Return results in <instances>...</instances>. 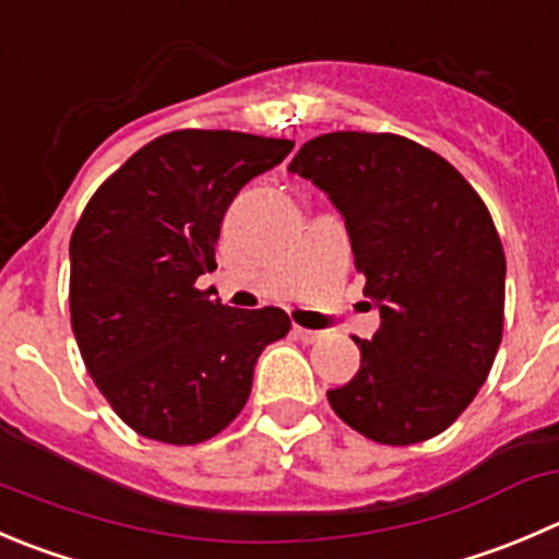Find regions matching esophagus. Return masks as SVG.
<instances>
[{
  "label": "esophagus",
  "instance_id": "esophagus-1",
  "mask_svg": "<svg viewBox=\"0 0 559 559\" xmlns=\"http://www.w3.org/2000/svg\"><path fill=\"white\" fill-rule=\"evenodd\" d=\"M292 333H295L300 341H306V344H313V341L324 338L322 330H308V328H300V324H295V328H292Z\"/></svg>",
  "mask_w": 559,
  "mask_h": 559
}]
</instances>
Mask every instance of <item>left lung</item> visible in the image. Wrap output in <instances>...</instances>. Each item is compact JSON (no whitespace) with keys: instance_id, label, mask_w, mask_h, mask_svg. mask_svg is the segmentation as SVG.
Returning <instances> with one entry per match:
<instances>
[{"instance_id":"obj_1","label":"left lung","mask_w":559,"mask_h":559,"mask_svg":"<svg viewBox=\"0 0 559 559\" xmlns=\"http://www.w3.org/2000/svg\"><path fill=\"white\" fill-rule=\"evenodd\" d=\"M292 175L328 193L379 330L360 371L328 390L335 415L382 445L445 431L486 382L502 338L506 253L489 210L431 150L393 133H324Z\"/></svg>"}]
</instances>
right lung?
Here are the masks:
<instances>
[{
  "label": "right lung",
  "mask_w": 559,
  "mask_h": 559,
  "mask_svg": "<svg viewBox=\"0 0 559 559\" xmlns=\"http://www.w3.org/2000/svg\"><path fill=\"white\" fill-rule=\"evenodd\" d=\"M295 144L235 130H175L130 155L70 237V322L86 371L133 431L210 440L240 415L253 366L292 322L242 311L197 278L213 273L221 221L240 188Z\"/></svg>",
  "instance_id": "1"
}]
</instances>
